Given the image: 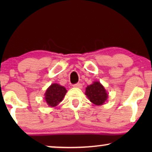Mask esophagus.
<instances>
[{
  "instance_id": "34e87169",
  "label": "esophagus",
  "mask_w": 152,
  "mask_h": 152,
  "mask_svg": "<svg viewBox=\"0 0 152 152\" xmlns=\"http://www.w3.org/2000/svg\"><path fill=\"white\" fill-rule=\"evenodd\" d=\"M72 86L76 87V88H82V84H81V83H77V84H75Z\"/></svg>"
}]
</instances>
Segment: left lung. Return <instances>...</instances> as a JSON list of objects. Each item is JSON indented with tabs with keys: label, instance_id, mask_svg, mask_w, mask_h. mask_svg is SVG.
<instances>
[{
	"label": "left lung",
	"instance_id": "left-lung-1",
	"mask_svg": "<svg viewBox=\"0 0 152 152\" xmlns=\"http://www.w3.org/2000/svg\"><path fill=\"white\" fill-rule=\"evenodd\" d=\"M85 94L91 102L96 105L103 104L108 97L107 91L99 82H95L87 86Z\"/></svg>",
	"mask_w": 152,
	"mask_h": 152
}]
</instances>
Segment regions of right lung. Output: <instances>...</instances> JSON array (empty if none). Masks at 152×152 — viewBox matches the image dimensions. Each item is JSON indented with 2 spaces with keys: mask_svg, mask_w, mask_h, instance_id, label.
<instances>
[{
  "mask_svg": "<svg viewBox=\"0 0 152 152\" xmlns=\"http://www.w3.org/2000/svg\"><path fill=\"white\" fill-rule=\"evenodd\" d=\"M66 92L67 91L65 87L58 84H53L45 93V99L47 104L50 107H55L62 101Z\"/></svg>",
  "mask_w": 152,
  "mask_h": 152,
  "instance_id": "add662e5",
  "label": "right lung"
}]
</instances>
